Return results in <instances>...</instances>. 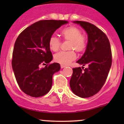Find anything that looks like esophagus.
Wrapping results in <instances>:
<instances>
[{
    "mask_svg": "<svg viewBox=\"0 0 124 124\" xmlns=\"http://www.w3.org/2000/svg\"><path fill=\"white\" fill-rule=\"evenodd\" d=\"M61 68H65V67H66V65H61Z\"/></svg>",
    "mask_w": 124,
    "mask_h": 124,
    "instance_id": "1",
    "label": "esophagus"
}]
</instances>
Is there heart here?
<instances>
[{"instance_id": "heart-1", "label": "heart", "mask_w": 124, "mask_h": 124, "mask_svg": "<svg viewBox=\"0 0 124 124\" xmlns=\"http://www.w3.org/2000/svg\"><path fill=\"white\" fill-rule=\"evenodd\" d=\"M61 35L65 40L70 41L68 48L75 50L78 53L84 52L87 46L86 37L82 35V31L76 26H69L61 31ZM48 46L51 50L57 52L61 46L59 39L53 35L48 41ZM76 54L73 50L61 52L54 56V61L62 65H68L76 59Z\"/></svg>"}]
</instances>
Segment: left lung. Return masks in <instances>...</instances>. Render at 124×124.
I'll return each mask as SVG.
<instances>
[{"label":"left lung","mask_w":124,"mask_h":124,"mask_svg":"<svg viewBox=\"0 0 124 124\" xmlns=\"http://www.w3.org/2000/svg\"><path fill=\"white\" fill-rule=\"evenodd\" d=\"M79 24L87 35L85 53L77 63L88 67L72 69L70 85L72 92L81 98L92 97L99 92L107 79L112 65V52L109 40L104 33L92 24L74 21Z\"/></svg>","instance_id":"obj_1"}]
</instances>
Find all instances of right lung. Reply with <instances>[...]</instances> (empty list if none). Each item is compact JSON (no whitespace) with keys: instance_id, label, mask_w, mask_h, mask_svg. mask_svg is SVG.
<instances>
[{"instance_id":"obj_1","label":"right lung","mask_w":124,"mask_h":124,"mask_svg":"<svg viewBox=\"0 0 124 124\" xmlns=\"http://www.w3.org/2000/svg\"><path fill=\"white\" fill-rule=\"evenodd\" d=\"M64 20H41L27 27L16 39L12 53V67L16 80L23 92L33 97L48 93L53 74L58 72V63L48 64L53 59L48 46L49 39ZM46 64L40 68L41 64Z\"/></svg>"}]
</instances>
